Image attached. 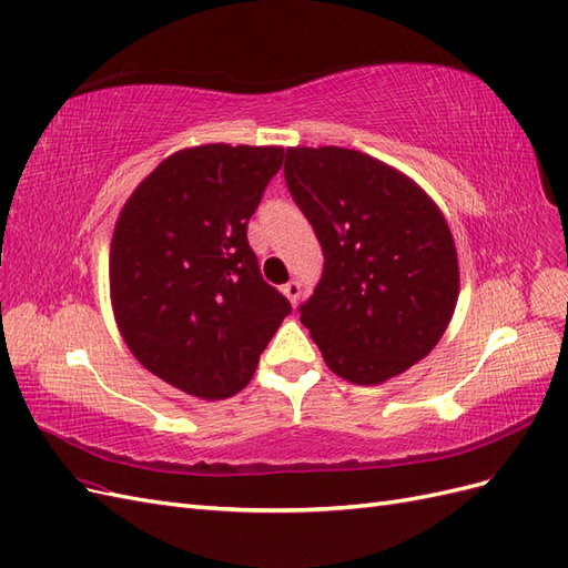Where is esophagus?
Instances as JSON below:
<instances>
[{"instance_id": "obj_1", "label": "esophagus", "mask_w": 568, "mask_h": 568, "mask_svg": "<svg viewBox=\"0 0 568 568\" xmlns=\"http://www.w3.org/2000/svg\"><path fill=\"white\" fill-rule=\"evenodd\" d=\"M283 295L290 300V304H297L300 302V295H302V285L297 281H290L283 285Z\"/></svg>"}]
</instances>
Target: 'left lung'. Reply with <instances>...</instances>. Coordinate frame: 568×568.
Segmentation results:
<instances>
[{
	"label": "left lung",
	"instance_id": "obj_1",
	"mask_svg": "<svg viewBox=\"0 0 568 568\" xmlns=\"http://www.w3.org/2000/svg\"><path fill=\"white\" fill-rule=\"evenodd\" d=\"M285 183L326 258L300 306L323 359L356 385L404 374L437 345L459 297L443 212L412 178L345 148H287Z\"/></svg>",
	"mask_w": 568,
	"mask_h": 568
}]
</instances>
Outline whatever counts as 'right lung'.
Segmentation results:
<instances>
[{
	"label": "right lung",
	"instance_id": "obj_1",
	"mask_svg": "<svg viewBox=\"0 0 568 568\" xmlns=\"http://www.w3.org/2000/svg\"><path fill=\"white\" fill-rule=\"evenodd\" d=\"M281 166L283 148L181 150L121 209L109 254L113 316L135 359L187 395L240 393L293 312L247 242Z\"/></svg>",
	"mask_w": 568,
	"mask_h": 568
}]
</instances>
